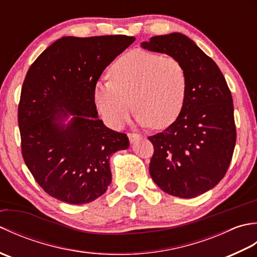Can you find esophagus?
I'll return each instance as SVG.
<instances>
[{"label":"esophagus","mask_w":257,"mask_h":257,"mask_svg":"<svg viewBox=\"0 0 257 257\" xmlns=\"http://www.w3.org/2000/svg\"><path fill=\"white\" fill-rule=\"evenodd\" d=\"M128 138H129V141L132 144H135L136 141H138L141 139V136L138 135V134H128Z\"/></svg>","instance_id":"1"}]
</instances>
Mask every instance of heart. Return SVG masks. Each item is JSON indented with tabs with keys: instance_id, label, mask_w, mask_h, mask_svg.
I'll use <instances>...</instances> for the list:
<instances>
[{
	"instance_id": "b5f03b06",
	"label": "heart",
	"mask_w": 257,
	"mask_h": 257,
	"mask_svg": "<svg viewBox=\"0 0 257 257\" xmlns=\"http://www.w3.org/2000/svg\"><path fill=\"white\" fill-rule=\"evenodd\" d=\"M109 74L110 80L97 81L92 90L97 111L109 127L122 128L134 107L137 121L155 129L169 127L181 113L188 74L178 59L136 50L118 58Z\"/></svg>"
}]
</instances>
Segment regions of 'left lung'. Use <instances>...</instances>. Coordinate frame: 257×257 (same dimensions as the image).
<instances>
[{
	"label": "left lung",
	"mask_w": 257,
	"mask_h": 257,
	"mask_svg": "<svg viewBox=\"0 0 257 257\" xmlns=\"http://www.w3.org/2000/svg\"><path fill=\"white\" fill-rule=\"evenodd\" d=\"M141 47L178 59L188 74L181 113L148 139L155 152L149 171L166 193L195 198L224 178L236 141L231 91L215 62L181 33L154 36Z\"/></svg>",
	"instance_id": "1"
}]
</instances>
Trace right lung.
Here are the masks:
<instances>
[{
    "label": "right lung",
    "mask_w": 257,
    "mask_h": 257,
    "mask_svg": "<svg viewBox=\"0 0 257 257\" xmlns=\"http://www.w3.org/2000/svg\"><path fill=\"white\" fill-rule=\"evenodd\" d=\"M134 36H64L31 65L21 91L19 127L25 165L53 198L85 204L111 183L109 158L129 147L125 134L98 118L92 90ZM69 115L74 117L65 124Z\"/></svg>",
    "instance_id": "right-lung-1"
}]
</instances>
